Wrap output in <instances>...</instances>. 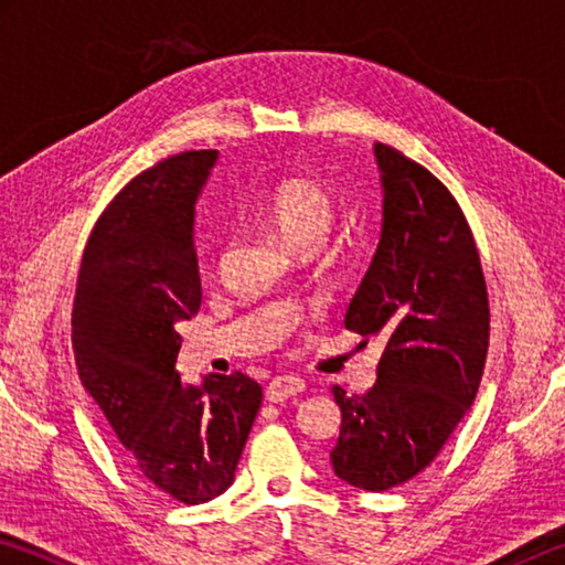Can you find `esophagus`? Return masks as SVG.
Segmentation results:
<instances>
[{
    "label": "esophagus",
    "mask_w": 565,
    "mask_h": 565,
    "mask_svg": "<svg viewBox=\"0 0 565 565\" xmlns=\"http://www.w3.org/2000/svg\"><path fill=\"white\" fill-rule=\"evenodd\" d=\"M306 388L303 379L299 376H276L269 386H266V398L274 401V404H284L294 396H299Z\"/></svg>",
    "instance_id": "1"
}]
</instances>
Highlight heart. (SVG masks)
Here are the masks:
<instances>
[{"instance_id": "1", "label": "heart", "mask_w": 565, "mask_h": 565, "mask_svg": "<svg viewBox=\"0 0 565 565\" xmlns=\"http://www.w3.org/2000/svg\"><path fill=\"white\" fill-rule=\"evenodd\" d=\"M262 214L286 246L299 248L309 242H323L333 222V204L319 181L286 177L264 194Z\"/></svg>"}]
</instances>
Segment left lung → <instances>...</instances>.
<instances>
[{"instance_id": "obj_1", "label": "left lung", "mask_w": 565, "mask_h": 565, "mask_svg": "<svg viewBox=\"0 0 565 565\" xmlns=\"http://www.w3.org/2000/svg\"><path fill=\"white\" fill-rule=\"evenodd\" d=\"M381 234L347 311V329L386 341L363 396L341 408L331 468L363 491L424 471L471 408L489 353V294L471 228L431 171L374 145Z\"/></svg>"}]
</instances>
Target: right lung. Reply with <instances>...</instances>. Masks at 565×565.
Wrapping results in <instances>:
<instances>
[{"instance_id": "right-lung-1", "label": "right lung", "mask_w": 565, "mask_h": 565, "mask_svg": "<svg viewBox=\"0 0 565 565\" xmlns=\"http://www.w3.org/2000/svg\"><path fill=\"white\" fill-rule=\"evenodd\" d=\"M218 151H184L141 171L104 209L87 242L72 309L82 386L97 401L141 481L186 505L234 483L262 406L242 371L181 384L179 323L202 306L196 199Z\"/></svg>"}]
</instances>
